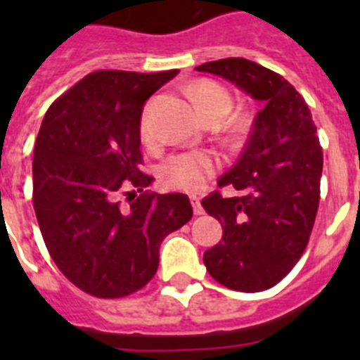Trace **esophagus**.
I'll return each mask as SVG.
<instances>
[{
	"instance_id": "34e87169",
	"label": "esophagus",
	"mask_w": 360,
	"mask_h": 360,
	"mask_svg": "<svg viewBox=\"0 0 360 360\" xmlns=\"http://www.w3.org/2000/svg\"><path fill=\"white\" fill-rule=\"evenodd\" d=\"M191 203H193V211H195L196 216L203 214V207H202V203H200L198 198H191Z\"/></svg>"
}]
</instances>
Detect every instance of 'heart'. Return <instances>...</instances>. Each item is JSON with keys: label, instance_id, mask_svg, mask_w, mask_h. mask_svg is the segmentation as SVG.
Segmentation results:
<instances>
[{"label": "heart", "instance_id": "obj_1", "mask_svg": "<svg viewBox=\"0 0 360 360\" xmlns=\"http://www.w3.org/2000/svg\"><path fill=\"white\" fill-rule=\"evenodd\" d=\"M189 98L205 120L212 117L224 119L232 108L231 91L214 81H200L189 90ZM141 136L146 142L153 139V126L148 113H144L141 119ZM216 167L218 164L209 153L186 151L167 158L160 167V176L167 186L174 189L198 193L214 176Z\"/></svg>", "mask_w": 360, "mask_h": 360}]
</instances>
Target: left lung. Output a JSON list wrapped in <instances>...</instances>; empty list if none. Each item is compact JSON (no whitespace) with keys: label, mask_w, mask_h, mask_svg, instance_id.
<instances>
[{"label":"left lung","mask_w":360,"mask_h":360,"mask_svg":"<svg viewBox=\"0 0 360 360\" xmlns=\"http://www.w3.org/2000/svg\"><path fill=\"white\" fill-rule=\"evenodd\" d=\"M219 75L262 101L240 160L218 180L236 196L214 191L202 200L224 236L205 250L209 274L238 292L274 287L303 256L321 195L323 149L308 104L279 73L229 57L196 66Z\"/></svg>","instance_id":"left-lung-1"}]
</instances>
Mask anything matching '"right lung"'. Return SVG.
Segmentation results:
<instances>
[{
    "mask_svg": "<svg viewBox=\"0 0 360 360\" xmlns=\"http://www.w3.org/2000/svg\"><path fill=\"white\" fill-rule=\"evenodd\" d=\"M178 70H98L57 98L34 148V209L57 269L86 294L146 287L169 232L193 218L187 195H155L142 173L144 103ZM127 203H123V200Z\"/></svg>",
    "mask_w": 360,
    "mask_h": 360,
    "instance_id": "obj_1",
    "label": "right lung"
}]
</instances>
